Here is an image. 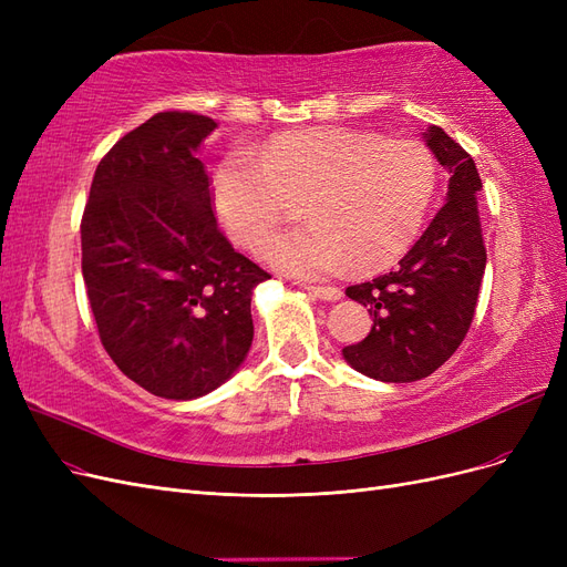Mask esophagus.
Wrapping results in <instances>:
<instances>
[{"instance_id":"esophagus-1","label":"esophagus","mask_w":567,"mask_h":567,"mask_svg":"<svg viewBox=\"0 0 567 567\" xmlns=\"http://www.w3.org/2000/svg\"><path fill=\"white\" fill-rule=\"evenodd\" d=\"M307 290H310V296L319 298V300H326V302H336L342 298V290L340 288H333V286H305Z\"/></svg>"}]
</instances>
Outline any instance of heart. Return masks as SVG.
Listing matches in <instances>:
<instances>
[{"label":"heart","mask_w":567,"mask_h":567,"mask_svg":"<svg viewBox=\"0 0 567 567\" xmlns=\"http://www.w3.org/2000/svg\"><path fill=\"white\" fill-rule=\"evenodd\" d=\"M433 153L416 140L315 127L284 132L260 153L231 148L215 167L213 200L234 244L257 250L302 198L307 225L271 238L262 257L302 279L394 265L419 238L435 196Z\"/></svg>","instance_id":"heart-1"}]
</instances>
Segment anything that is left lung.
<instances>
[{
    "mask_svg": "<svg viewBox=\"0 0 567 567\" xmlns=\"http://www.w3.org/2000/svg\"><path fill=\"white\" fill-rule=\"evenodd\" d=\"M423 142L450 173L444 205L398 269L346 290L369 307L373 326L362 342L342 348V357L383 383L421 381L456 352L487 262L475 196L483 182L473 158L437 125L423 132Z\"/></svg>",
    "mask_w": 567,
    "mask_h": 567,
    "instance_id": "1",
    "label": "left lung"
}]
</instances>
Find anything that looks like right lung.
Masks as SVG:
<instances>
[{"instance_id":"right-lung-1","label":"right lung","mask_w":567,"mask_h":567,"mask_svg":"<svg viewBox=\"0 0 567 567\" xmlns=\"http://www.w3.org/2000/svg\"><path fill=\"white\" fill-rule=\"evenodd\" d=\"M215 127L167 111L125 134L96 167L80 227L99 338L163 400H198L231 379L252 346V290L269 279L213 215L198 148Z\"/></svg>"}]
</instances>
